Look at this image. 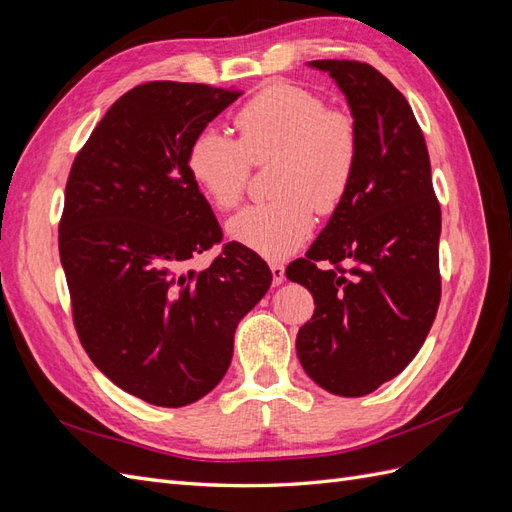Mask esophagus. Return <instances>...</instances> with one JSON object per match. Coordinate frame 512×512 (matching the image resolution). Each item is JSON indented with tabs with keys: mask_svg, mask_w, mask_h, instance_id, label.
I'll use <instances>...</instances> for the list:
<instances>
[{
	"mask_svg": "<svg viewBox=\"0 0 512 512\" xmlns=\"http://www.w3.org/2000/svg\"><path fill=\"white\" fill-rule=\"evenodd\" d=\"M271 275H273V286H280L284 282V275H286V269L282 262H271Z\"/></svg>",
	"mask_w": 512,
	"mask_h": 512,
	"instance_id": "34e87169",
	"label": "esophagus"
}]
</instances>
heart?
Returning <instances> with one entry per match:
<instances>
[{"label":"heart","mask_w":512,"mask_h":512,"mask_svg":"<svg viewBox=\"0 0 512 512\" xmlns=\"http://www.w3.org/2000/svg\"><path fill=\"white\" fill-rule=\"evenodd\" d=\"M239 141L207 126L188 149V170L213 207L239 205L250 162L275 160L267 205L247 207L226 224L230 241L269 260L292 254L314 228V209L335 211L359 160L354 119L299 85L269 83L235 117Z\"/></svg>","instance_id":"obj_1"}]
</instances>
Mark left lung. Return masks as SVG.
<instances>
[{
	"label": "left lung",
	"instance_id": "8db88e82",
	"mask_svg": "<svg viewBox=\"0 0 512 512\" xmlns=\"http://www.w3.org/2000/svg\"><path fill=\"white\" fill-rule=\"evenodd\" d=\"M307 66L346 96L359 160L342 205L286 269L316 303L297 354L324 391L363 397L408 367L436 318L442 215L423 132L399 89L361 61Z\"/></svg>",
	"mask_w": 512,
	"mask_h": 512
}]
</instances>
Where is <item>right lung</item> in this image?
<instances>
[{
  "mask_svg": "<svg viewBox=\"0 0 512 512\" xmlns=\"http://www.w3.org/2000/svg\"><path fill=\"white\" fill-rule=\"evenodd\" d=\"M239 96L200 83L138 85L108 108L68 177L59 258L76 333L108 380L153 406H188L218 386L237 324L273 280L239 243L207 269H188L222 239L188 149Z\"/></svg>",
  "mask_w": 512,
  "mask_h": 512,
  "instance_id": "right-lung-1",
  "label": "right lung"
}]
</instances>
